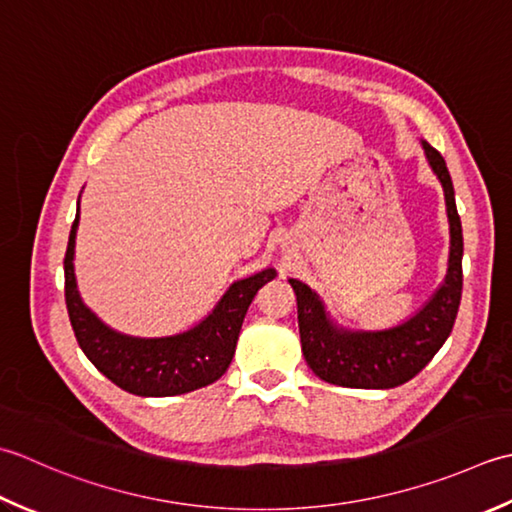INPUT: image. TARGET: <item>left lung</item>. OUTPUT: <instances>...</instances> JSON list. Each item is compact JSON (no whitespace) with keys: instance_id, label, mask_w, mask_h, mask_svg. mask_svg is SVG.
<instances>
[{"instance_id":"1","label":"left lung","mask_w":512,"mask_h":512,"mask_svg":"<svg viewBox=\"0 0 512 512\" xmlns=\"http://www.w3.org/2000/svg\"><path fill=\"white\" fill-rule=\"evenodd\" d=\"M426 156L444 185L448 221H451V267L442 289L420 314L404 325L375 331H338L325 316L318 296L300 280L289 283L298 300V327L302 356L318 378L353 389H393L415 378L451 336L462 300V221L455 207L453 181L442 154L424 141Z\"/></svg>"}]
</instances>
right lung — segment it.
<instances>
[{"label":"right lung","instance_id":"add662e5","mask_svg":"<svg viewBox=\"0 0 512 512\" xmlns=\"http://www.w3.org/2000/svg\"><path fill=\"white\" fill-rule=\"evenodd\" d=\"M77 223L79 212L72 223L64 256V291L72 331L88 360L123 391L148 398L190 393L221 378L234 358L249 305L258 289L276 276V271L265 269L256 276L238 280L227 289L212 316L181 336L150 340L121 336L103 325L88 307H83L79 298L72 269Z\"/></svg>","mask_w":512,"mask_h":512}]
</instances>
